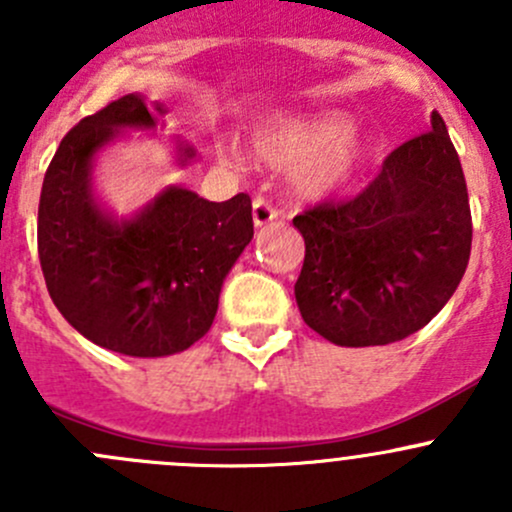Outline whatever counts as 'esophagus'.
Returning a JSON list of instances; mask_svg holds the SVG:
<instances>
[{
  "mask_svg": "<svg viewBox=\"0 0 512 512\" xmlns=\"http://www.w3.org/2000/svg\"><path fill=\"white\" fill-rule=\"evenodd\" d=\"M277 215H280V210L275 208V203H272L270 198L257 195V198L252 200V220H255L257 227L272 223V220H277Z\"/></svg>",
  "mask_w": 512,
  "mask_h": 512,
  "instance_id": "obj_1",
  "label": "esophagus"
}]
</instances>
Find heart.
Segmentation results:
<instances>
[{
  "mask_svg": "<svg viewBox=\"0 0 512 512\" xmlns=\"http://www.w3.org/2000/svg\"><path fill=\"white\" fill-rule=\"evenodd\" d=\"M257 151L272 165L299 163L297 180L307 193H332L352 178L361 156V138L339 116L297 118L267 128Z\"/></svg>",
  "mask_w": 512,
  "mask_h": 512,
  "instance_id": "heart-1",
  "label": "heart"
}]
</instances>
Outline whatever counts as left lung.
<instances>
[{"label": "left lung", "instance_id": "left-lung-1", "mask_svg": "<svg viewBox=\"0 0 512 512\" xmlns=\"http://www.w3.org/2000/svg\"><path fill=\"white\" fill-rule=\"evenodd\" d=\"M304 237L294 282L302 319L339 347H379L426 327L468 267L471 205L441 113L401 143L349 200L292 220Z\"/></svg>", "mask_w": 512, "mask_h": 512}]
</instances>
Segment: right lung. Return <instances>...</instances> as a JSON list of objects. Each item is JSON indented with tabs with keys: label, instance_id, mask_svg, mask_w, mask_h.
Segmentation results:
<instances>
[{
	"label": "right lung",
	"instance_id": "right-lung-1",
	"mask_svg": "<svg viewBox=\"0 0 512 512\" xmlns=\"http://www.w3.org/2000/svg\"><path fill=\"white\" fill-rule=\"evenodd\" d=\"M123 126H153L141 96L111 101L64 136L41 185L39 262L76 332L118 354L168 356L213 327L225 275L255 235L252 200L237 193L210 203L168 188L136 220L116 225L94 203L89 168Z\"/></svg>",
	"mask_w": 512,
	"mask_h": 512
}]
</instances>
